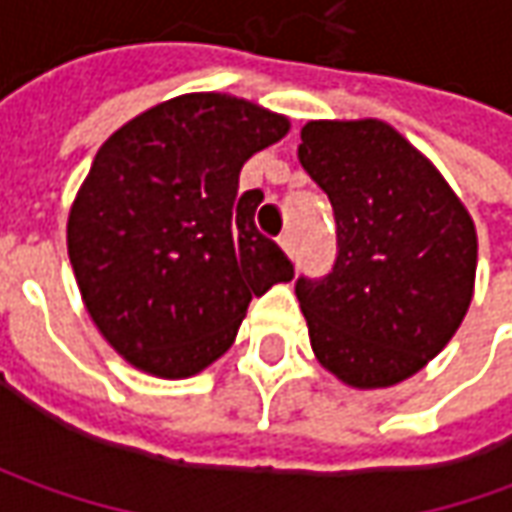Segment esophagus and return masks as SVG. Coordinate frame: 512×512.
I'll return each instance as SVG.
<instances>
[{
  "label": "esophagus",
  "instance_id": "esophagus-1",
  "mask_svg": "<svg viewBox=\"0 0 512 512\" xmlns=\"http://www.w3.org/2000/svg\"><path fill=\"white\" fill-rule=\"evenodd\" d=\"M279 247H282L285 253H290V250H293V233H290V230H285V233L279 236Z\"/></svg>",
  "mask_w": 512,
  "mask_h": 512
}]
</instances>
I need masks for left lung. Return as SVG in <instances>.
Returning <instances> with one entry per match:
<instances>
[{
	"label": "left lung",
	"instance_id": "1",
	"mask_svg": "<svg viewBox=\"0 0 512 512\" xmlns=\"http://www.w3.org/2000/svg\"><path fill=\"white\" fill-rule=\"evenodd\" d=\"M299 162L336 216V262L296 282L310 347L350 387L419 373L462 325L476 227L444 176L379 119L307 122Z\"/></svg>",
	"mask_w": 512,
	"mask_h": 512
}]
</instances>
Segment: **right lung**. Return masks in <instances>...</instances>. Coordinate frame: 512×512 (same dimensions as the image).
<instances>
[{"label": "right lung", "mask_w": 512, "mask_h": 512, "mask_svg": "<svg viewBox=\"0 0 512 512\" xmlns=\"http://www.w3.org/2000/svg\"><path fill=\"white\" fill-rule=\"evenodd\" d=\"M290 130L227 93H185L99 148L68 216V256L93 325L133 367L185 379L236 339L253 296L293 279L256 230L239 170Z\"/></svg>", "instance_id": "add662e5"}]
</instances>
